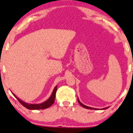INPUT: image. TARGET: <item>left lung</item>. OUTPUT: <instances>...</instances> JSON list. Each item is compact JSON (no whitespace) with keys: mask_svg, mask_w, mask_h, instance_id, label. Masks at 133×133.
<instances>
[{"mask_svg":"<svg viewBox=\"0 0 133 133\" xmlns=\"http://www.w3.org/2000/svg\"><path fill=\"white\" fill-rule=\"evenodd\" d=\"M77 101H78V102H79V104H80L81 106L83 107V108H86V109H94V110H99V109H97V108H91V107L87 106H86V105L83 104L81 103V102H80V101L79 100V99H78V98H77ZM108 108H109V107H106V108H103V109H101V110H104V109H108Z\"/></svg>","mask_w":133,"mask_h":133,"instance_id":"8db88e82","label":"left lung"}]
</instances>
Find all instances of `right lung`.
<instances>
[{
	"label": "right lung",
	"instance_id": "add662e5",
	"mask_svg": "<svg viewBox=\"0 0 133 133\" xmlns=\"http://www.w3.org/2000/svg\"><path fill=\"white\" fill-rule=\"evenodd\" d=\"M57 91V86L54 88V90H53L51 96H50L49 98L48 99L47 101H44V103H41V104H29L23 101L21 99H20L18 97L15 95L14 93L12 94L15 97H16V99L19 101V103L22 105L23 106H24L25 108H26L27 109H30V110H37V109H46V108H49L52 104H53V103H54L55 101V97H56V93Z\"/></svg>",
	"mask_w": 133,
	"mask_h": 133
}]
</instances>
